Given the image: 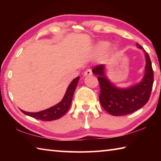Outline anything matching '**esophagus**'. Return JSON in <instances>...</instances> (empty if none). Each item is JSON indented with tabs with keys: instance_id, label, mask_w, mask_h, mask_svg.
<instances>
[{
	"instance_id": "obj_1",
	"label": "esophagus",
	"mask_w": 161,
	"mask_h": 161,
	"mask_svg": "<svg viewBox=\"0 0 161 161\" xmlns=\"http://www.w3.org/2000/svg\"><path fill=\"white\" fill-rule=\"evenodd\" d=\"M92 75V71L91 69H87L85 72L84 73V76H87V75Z\"/></svg>"
}]
</instances>
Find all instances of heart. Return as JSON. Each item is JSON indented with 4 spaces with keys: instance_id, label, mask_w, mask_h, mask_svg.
Here are the masks:
<instances>
[{
    "instance_id": "heart-1",
    "label": "heart",
    "mask_w": 161,
    "mask_h": 161,
    "mask_svg": "<svg viewBox=\"0 0 161 161\" xmlns=\"http://www.w3.org/2000/svg\"><path fill=\"white\" fill-rule=\"evenodd\" d=\"M107 47H108V44H107V43H106V42L102 43V44H101V45H99V50H104L105 49L107 48Z\"/></svg>"
}]
</instances>
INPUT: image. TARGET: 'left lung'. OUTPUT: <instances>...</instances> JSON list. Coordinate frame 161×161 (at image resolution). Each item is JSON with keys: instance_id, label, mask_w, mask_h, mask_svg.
Masks as SVG:
<instances>
[{"instance_id": "1", "label": "left lung", "mask_w": 161, "mask_h": 161, "mask_svg": "<svg viewBox=\"0 0 161 161\" xmlns=\"http://www.w3.org/2000/svg\"><path fill=\"white\" fill-rule=\"evenodd\" d=\"M136 46L143 49L138 43ZM144 53L146 58L145 76L141 83L130 88L121 89L114 86L104 76L103 64L97 65L92 69V72L98 75L101 105L111 115L130 114L142 108L149 100L153 84V70L148 53L145 50Z\"/></svg>"}]
</instances>
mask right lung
Returning a JSON list of instances; mask_svg holds the SVG:
<instances>
[{
  "mask_svg": "<svg viewBox=\"0 0 161 161\" xmlns=\"http://www.w3.org/2000/svg\"><path fill=\"white\" fill-rule=\"evenodd\" d=\"M80 77H76L72 82L70 83L69 86L67 87V92L64 94V97L60 102L58 104L45 109L44 111H39V112H27L23 110H21L22 112L25 115L31 116L32 118L41 120V121H50L53 120L58 119L61 118L67 112L70 107L71 102H72L73 94L75 91L76 87L78 84Z\"/></svg>",
  "mask_w": 161,
  "mask_h": 161,
  "instance_id": "add662e5",
  "label": "right lung"
}]
</instances>
